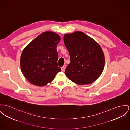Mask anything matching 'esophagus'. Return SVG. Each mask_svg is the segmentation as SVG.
Masks as SVG:
<instances>
[{"instance_id":"1","label":"esophagus","mask_w":130,"mask_h":130,"mask_svg":"<svg viewBox=\"0 0 130 130\" xmlns=\"http://www.w3.org/2000/svg\"><path fill=\"white\" fill-rule=\"evenodd\" d=\"M66 68V65H64L63 67H61V70L62 71H64Z\"/></svg>"}]
</instances>
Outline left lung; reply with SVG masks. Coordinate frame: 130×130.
<instances>
[{
    "label": "left lung",
    "mask_w": 130,
    "mask_h": 130,
    "mask_svg": "<svg viewBox=\"0 0 130 130\" xmlns=\"http://www.w3.org/2000/svg\"><path fill=\"white\" fill-rule=\"evenodd\" d=\"M64 41L71 61L65 71L67 78L80 85L95 81L102 73L105 63L99 44L80 31L65 34Z\"/></svg>",
    "instance_id": "obj_1"
}]
</instances>
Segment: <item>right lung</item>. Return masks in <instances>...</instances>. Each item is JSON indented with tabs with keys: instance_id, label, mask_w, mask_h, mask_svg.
<instances>
[{
	"instance_id": "add662e5",
	"label": "right lung",
	"mask_w": 130,
	"mask_h": 130,
	"mask_svg": "<svg viewBox=\"0 0 130 130\" xmlns=\"http://www.w3.org/2000/svg\"><path fill=\"white\" fill-rule=\"evenodd\" d=\"M60 36L54 32L45 31L32 40L23 50L20 57L22 73L31 84L46 86L61 71L58 66L57 45Z\"/></svg>"
}]
</instances>
